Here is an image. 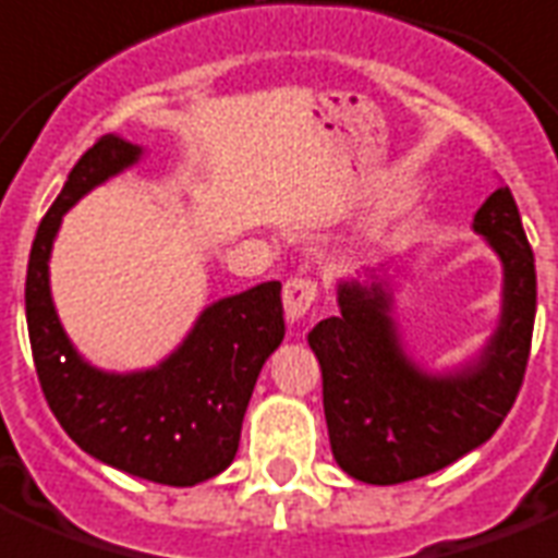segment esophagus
<instances>
[{"instance_id":"obj_1","label":"esophagus","mask_w":558,"mask_h":558,"mask_svg":"<svg viewBox=\"0 0 558 558\" xmlns=\"http://www.w3.org/2000/svg\"><path fill=\"white\" fill-rule=\"evenodd\" d=\"M316 302V284L311 279H290L282 290V305L288 322L305 319V313L311 311Z\"/></svg>"}]
</instances>
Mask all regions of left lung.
Instances as JSON below:
<instances>
[{"mask_svg": "<svg viewBox=\"0 0 558 558\" xmlns=\"http://www.w3.org/2000/svg\"><path fill=\"white\" fill-rule=\"evenodd\" d=\"M471 228L501 265L499 319L471 356L427 367L404 348L399 293L408 270L396 265L339 279V316L307 333L330 450L359 482L399 485L448 468L485 445L517 402L536 319V265L513 193L496 187Z\"/></svg>", "mask_w": 558, "mask_h": 558, "instance_id": "1", "label": "left lung"}]
</instances>
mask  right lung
Returning a JSON list of instances; mask_svg holds the SVG:
<instances>
[{"mask_svg": "<svg viewBox=\"0 0 558 558\" xmlns=\"http://www.w3.org/2000/svg\"><path fill=\"white\" fill-rule=\"evenodd\" d=\"M145 147L108 133L68 173L36 230L25 316L36 376L50 411L87 456L122 473L193 487L233 462L262 365L282 344V284L216 299L156 365L105 371L87 362L59 322L50 253L62 216L82 196L142 162Z\"/></svg>", "mask_w": 558, "mask_h": 558, "instance_id": "obj_1", "label": "right lung"}]
</instances>
